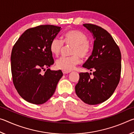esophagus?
I'll use <instances>...</instances> for the list:
<instances>
[{"label":"esophagus","mask_w":134,"mask_h":134,"mask_svg":"<svg viewBox=\"0 0 134 134\" xmlns=\"http://www.w3.org/2000/svg\"><path fill=\"white\" fill-rule=\"evenodd\" d=\"M62 71H63V74H68V73H69V72H70V71H67V70H63Z\"/></svg>","instance_id":"1"}]
</instances>
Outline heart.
<instances>
[{
	"mask_svg": "<svg viewBox=\"0 0 134 134\" xmlns=\"http://www.w3.org/2000/svg\"><path fill=\"white\" fill-rule=\"evenodd\" d=\"M63 41L67 45H72L70 57H62L57 61L56 65L60 69L71 71L80 62L81 57H86L89 54L90 45L87 38L83 32L70 30L65 34ZM64 44L62 40L55 38L50 44V51L53 55L58 56L62 52Z\"/></svg>",
	"mask_w": 134,
	"mask_h": 134,
	"instance_id": "1",
	"label": "heart"
}]
</instances>
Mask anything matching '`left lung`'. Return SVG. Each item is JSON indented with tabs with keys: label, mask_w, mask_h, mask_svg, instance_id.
Listing matches in <instances>:
<instances>
[{
	"label": "left lung",
	"mask_w": 134,
	"mask_h": 134,
	"mask_svg": "<svg viewBox=\"0 0 134 134\" xmlns=\"http://www.w3.org/2000/svg\"><path fill=\"white\" fill-rule=\"evenodd\" d=\"M94 38L91 55L83 67L93 71L80 72L75 86L76 93L84 102L94 105L101 103L112 96L119 82L121 54L112 36L105 29L95 25L83 24Z\"/></svg>",
	"instance_id": "left-lung-1"
}]
</instances>
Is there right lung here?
<instances>
[{
	"mask_svg": "<svg viewBox=\"0 0 134 134\" xmlns=\"http://www.w3.org/2000/svg\"><path fill=\"white\" fill-rule=\"evenodd\" d=\"M62 28L45 25L26 30L13 46L11 53L13 83L18 93L28 102L43 104L53 96L63 75L61 70L48 69L54 64L50 44Z\"/></svg>",
	"mask_w": 134,
	"mask_h": 134,
	"instance_id": "obj_1",
	"label": "right lung"
}]
</instances>
